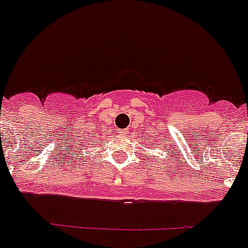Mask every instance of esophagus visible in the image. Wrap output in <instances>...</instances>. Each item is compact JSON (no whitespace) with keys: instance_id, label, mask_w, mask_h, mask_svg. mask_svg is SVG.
<instances>
[{"instance_id":"34e87169","label":"esophagus","mask_w":248,"mask_h":248,"mask_svg":"<svg viewBox=\"0 0 248 248\" xmlns=\"http://www.w3.org/2000/svg\"><path fill=\"white\" fill-rule=\"evenodd\" d=\"M124 135H126V134H128V130H127V131H124Z\"/></svg>"}]
</instances>
